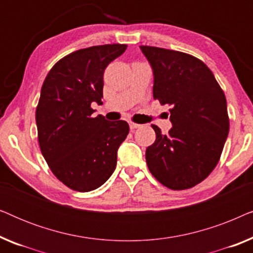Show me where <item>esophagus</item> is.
Instances as JSON below:
<instances>
[{
	"instance_id": "1",
	"label": "esophagus",
	"mask_w": 253,
	"mask_h": 253,
	"mask_svg": "<svg viewBox=\"0 0 253 253\" xmlns=\"http://www.w3.org/2000/svg\"><path fill=\"white\" fill-rule=\"evenodd\" d=\"M129 126H130V129L131 130H134V129H137V127H139L140 124H137V123H134V122H129Z\"/></svg>"
}]
</instances>
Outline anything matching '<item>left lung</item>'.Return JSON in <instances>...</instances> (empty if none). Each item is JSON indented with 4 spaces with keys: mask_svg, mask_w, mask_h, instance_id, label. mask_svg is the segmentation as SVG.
Segmentation results:
<instances>
[{
    "mask_svg": "<svg viewBox=\"0 0 253 253\" xmlns=\"http://www.w3.org/2000/svg\"><path fill=\"white\" fill-rule=\"evenodd\" d=\"M154 75L153 96L170 106L172 127L146 148L151 174L171 190L203 182L220 160L229 132L227 100L209 67L192 55L140 46Z\"/></svg>",
    "mask_w": 253,
    "mask_h": 253,
    "instance_id": "left-lung-1",
    "label": "left lung"
}]
</instances>
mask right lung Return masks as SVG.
<instances>
[{
	"mask_svg": "<svg viewBox=\"0 0 253 253\" xmlns=\"http://www.w3.org/2000/svg\"><path fill=\"white\" fill-rule=\"evenodd\" d=\"M126 44L93 46L61 58L44 79L36 110L38 140L53 174L75 191L98 189L115 170L126 121L92 117L102 103L103 72Z\"/></svg>",
	"mask_w": 253,
	"mask_h": 253,
	"instance_id": "1",
	"label": "right lung"
}]
</instances>
